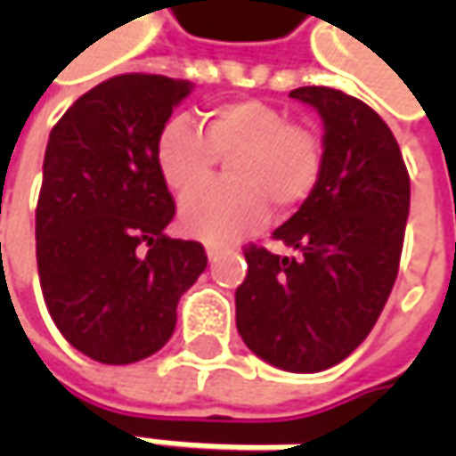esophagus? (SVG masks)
Returning a JSON list of instances; mask_svg holds the SVG:
<instances>
[{
    "label": "esophagus",
    "mask_w": 456,
    "mask_h": 456,
    "mask_svg": "<svg viewBox=\"0 0 456 456\" xmlns=\"http://www.w3.org/2000/svg\"><path fill=\"white\" fill-rule=\"evenodd\" d=\"M205 254H208V258H210V261H216L220 254V248L218 246H213V243H208V246H205Z\"/></svg>",
    "instance_id": "1"
}]
</instances>
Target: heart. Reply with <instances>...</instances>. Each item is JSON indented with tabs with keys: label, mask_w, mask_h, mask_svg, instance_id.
I'll return each mask as SVG.
<instances>
[{
	"label": "heart",
	"mask_w": 456,
	"mask_h": 456,
	"mask_svg": "<svg viewBox=\"0 0 456 456\" xmlns=\"http://www.w3.org/2000/svg\"><path fill=\"white\" fill-rule=\"evenodd\" d=\"M157 167L180 202L184 233L233 240L258 228L269 208L284 216L305 205L324 169L320 134L289 121V114L258 98H238L202 114L200 126L172 116L157 136ZM220 156L228 159L225 183L206 185Z\"/></svg>",
	"instance_id": "obj_1"
}]
</instances>
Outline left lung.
<instances>
[{"instance_id":"8db88e82","label":"left lung","mask_w":456,"mask_h":456,"mask_svg":"<svg viewBox=\"0 0 456 456\" xmlns=\"http://www.w3.org/2000/svg\"><path fill=\"white\" fill-rule=\"evenodd\" d=\"M289 96L322 116V177L273 231L297 254L246 246L236 327L261 360L289 373H317L347 358L388 302L411 183L394 132L368 103L324 86Z\"/></svg>"}]
</instances>
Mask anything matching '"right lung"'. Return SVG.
I'll return each instance as SVG.
<instances>
[{
  "instance_id": "1",
  "label": "right lung",
  "mask_w": 456,
  "mask_h": 456,
  "mask_svg": "<svg viewBox=\"0 0 456 456\" xmlns=\"http://www.w3.org/2000/svg\"><path fill=\"white\" fill-rule=\"evenodd\" d=\"M192 83L126 73L98 83L53 126L35 210L37 273L61 335L83 355H154L208 266L198 240L165 236L175 200L157 136Z\"/></svg>"
}]
</instances>
